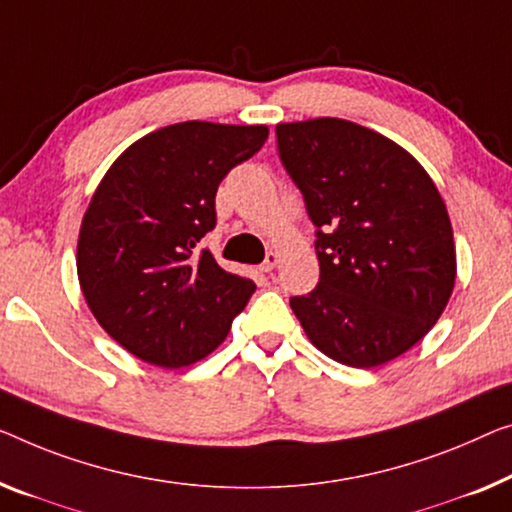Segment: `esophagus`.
Returning <instances> with one entry per match:
<instances>
[{
	"label": "esophagus",
	"instance_id": "34e87169",
	"mask_svg": "<svg viewBox=\"0 0 512 512\" xmlns=\"http://www.w3.org/2000/svg\"><path fill=\"white\" fill-rule=\"evenodd\" d=\"M278 262H280V255L278 253H269V255H266L264 262H262V266H259V269H262L264 273H271L278 266Z\"/></svg>",
	"mask_w": 512,
	"mask_h": 512
}]
</instances>
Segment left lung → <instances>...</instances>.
I'll return each mask as SVG.
<instances>
[{
    "instance_id": "obj_1",
    "label": "left lung",
    "mask_w": 512,
    "mask_h": 512,
    "mask_svg": "<svg viewBox=\"0 0 512 512\" xmlns=\"http://www.w3.org/2000/svg\"><path fill=\"white\" fill-rule=\"evenodd\" d=\"M276 135L317 227L319 285L289 301L308 340L352 368L409 352L446 310L457 276L451 218L430 174L354 121H292Z\"/></svg>"
}]
</instances>
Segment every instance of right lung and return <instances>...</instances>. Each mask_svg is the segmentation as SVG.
<instances>
[{"label":"right lung","instance_id":"1","mask_svg":"<svg viewBox=\"0 0 512 512\" xmlns=\"http://www.w3.org/2000/svg\"><path fill=\"white\" fill-rule=\"evenodd\" d=\"M269 128L181 121L140 137L91 195L78 236V280L114 342L144 363L183 368L209 356L255 282L220 269L202 236L216 190L255 156Z\"/></svg>","mask_w":512,"mask_h":512}]
</instances>
